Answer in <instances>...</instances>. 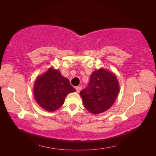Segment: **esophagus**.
<instances>
[{"mask_svg":"<svg viewBox=\"0 0 156 156\" xmlns=\"http://www.w3.org/2000/svg\"><path fill=\"white\" fill-rule=\"evenodd\" d=\"M81 89H82L81 86H78V87H76V92H80L81 90Z\"/></svg>","mask_w":156,"mask_h":156,"instance_id":"obj_1","label":"esophagus"}]
</instances>
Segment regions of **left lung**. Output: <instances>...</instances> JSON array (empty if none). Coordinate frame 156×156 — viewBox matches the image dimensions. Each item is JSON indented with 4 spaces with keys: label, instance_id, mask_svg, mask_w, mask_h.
I'll return each instance as SVG.
<instances>
[{
    "label": "left lung",
    "instance_id": "obj_1",
    "mask_svg": "<svg viewBox=\"0 0 156 156\" xmlns=\"http://www.w3.org/2000/svg\"><path fill=\"white\" fill-rule=\"evenodd\" d=\"M119 92L117 76L112 72L101 68L92 73L88 87L80 94L84 107L92 114H99L112 107Z\"/></svg>",
    "mask_w": 156,
    "mask_h": 156
}]
</instances>
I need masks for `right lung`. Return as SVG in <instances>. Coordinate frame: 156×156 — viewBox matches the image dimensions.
I'll return each mask as SVG.
<instances>
[{
    "label": "right lung",
    "instance_id": "right-lung-1",
    "mask_svg": "<svg viewBox=\"0 0 156 156\" xmlns=\"http://www.w3.org/2000/svg\"><path fill=\"white\" fill-rule=\"evenodd\" d=\"M75 91L68 79L52 68L36 78L34 87L36 102L45 111L51 112L60 107L66 96Z\"/></svg>",
    "mask_w": 156,
    "mask_h": 156
}]
</instances>
